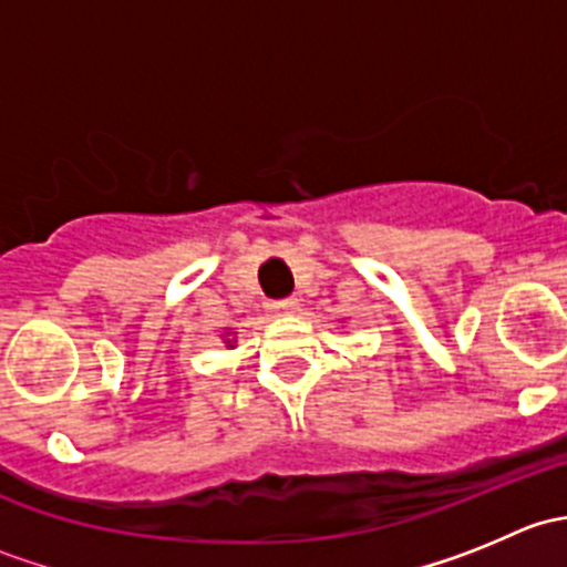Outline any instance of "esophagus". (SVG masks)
Listing matches in <instances>:
<instances>
[{"label":"esophagus","mask_w":567,"mask_h":567,"mask_svg":"<svg viewBox=\"0 0 567 567\" xmlns=\"http://www.w3.org/2000/svg\"><path fill=\"white\" fill-rule=\"evenodd\" d=\"M268 310H271L274 316H293V312L299 310V301H296V299L271 301V305H268Z\"/></svg>","instance_id":"obj_1"}]
</instances>
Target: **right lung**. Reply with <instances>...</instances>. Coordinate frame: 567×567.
<instances>
[{
  "mask_svg": "<svg viewBox=\"0 0 567 567\" xmlns=\"http://www.w3.org/2000/svg\"><path fill=\"white\" fill-rule=\"evenodd\" d=\"M219 337H221V342H225L227 348H236V331H230V329H227L225 334H219Z\"/></svg>",
  "mask_w": 567,
  "mask_h": 567,
  "instance_id": "1",
  "label": "right lung"
}]
</instances>
